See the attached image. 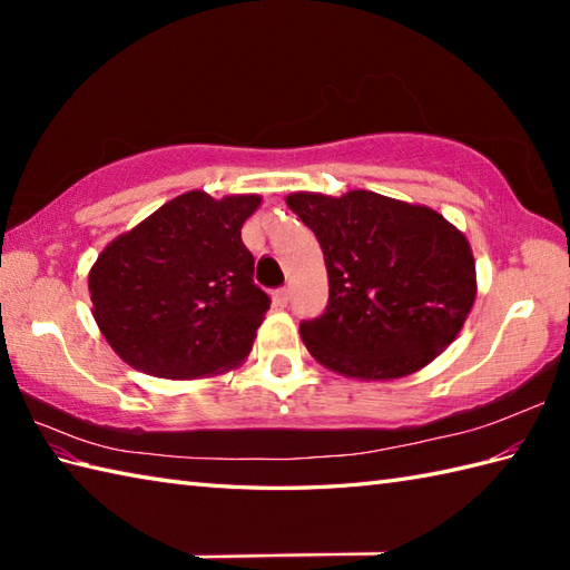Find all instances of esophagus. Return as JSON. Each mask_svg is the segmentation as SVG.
<instances>
[{"mask_svg":"<svg viewBox=\"0 0 570 570\" xmlns=\"http://www.w3.org/2000/svg\"><path fill=\"white\" fill-rule=\"evenodd\" d=\"M288 301H292V292H288L286 286L284 288H276V292H274V304L276 306H286Z\"/></svg>","mask_w":570,"mask_h":570,"instance_id":"esophagus-1","label":"esophagus"}]
</instances>
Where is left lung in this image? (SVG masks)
<instances>
[{
	"instance_id": "8db88e82",
	"label": "left lung",
	"mask_w": 570,
	"mask_h": 570,
	"mask_svg": "<svg viewBox=\"0 0 570 570\" xmlns=\"http://www.w3.org/2000/svg\"><path fill=\"white\" fill-rule=\"evenodd\" d=\"M318 237L328 306L301 323L323 367L357 380H396L455 341L478 294L465 235L443 215L372 190L286 198Z\"/></svg>"
}]
</instances>
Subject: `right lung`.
I'll return each mask as SVG.
<instances>
[{
    "instance_id": "right-lung-1",
    "label": "right lung",
    "mask_w": 570,
    "mask_h": 570,
    "mask_svg": "<svg viewBox=\"0 0 570 570\" xmlns=\"http://www.w3.org/2000/svg\"><path fill=\"white\" fill-rule=\"evenodd\" d=\"M259 203L190 190L102 249L88 278L92 316L127 365L196 380L249 355L272 304L239 233Z\"/></svg>"
}]
</instances>
